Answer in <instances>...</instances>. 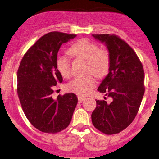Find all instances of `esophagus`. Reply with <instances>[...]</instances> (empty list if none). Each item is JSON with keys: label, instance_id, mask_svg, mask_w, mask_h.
I'll list each match as a JSON object with an SVG mask.
<instances>
[{"label": "esophagus", "instance_id": "esophagus-1", "mask_svg": "<svg viewBox=\"0 0 159 159\" xmlns=\"http://www.w3.org/2000/svg\"><path fill=\"white\" fill-rule=\"evenodd\" d=\"M85 100V98L83 97H78V102L82 103Z\"/></svg>", "mask_w": 159, "mask_h": 159}]
</instances>
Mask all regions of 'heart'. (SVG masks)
Wrapping results in <instances>:
<instances>
[{
    "label": "heart",
    "mask_w": 159,
    "mask_h": 159,
    "mask_svg": "<svg viewBox=\"0 0 159 159\" xmlns=\"http://www.w3.org/2000/svg\"><path fill=\"white\" fill-rule=\"evenodd\" d=\"M68 54L73 58L81 59L87 62L86 72L101 78L107 75L110 67L111 58L107 51L98 49L97 44L85 39L78 40L70 46ZM56 68L64 78L70 75V64L66 57L58 56L56 58ZM95 86V80L92 75L76 77L67 84V89L80 96H86Z\"/></svg>",
    "instance_id": "heart-1"
}]
</instances>
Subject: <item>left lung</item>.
Returning <instances> with one entry per match:
<instances>
[{
  "label": "left lung",
  "instance_id": "obj_1",
  "mask_svg": "<svg viewBox=\"0 0 159 159\" xmlns=\"http://www.w3.org/2000/svg\"><path fill=\"white\" fill-rule=\"evenodd\" d=\"M92 36L106 44L110 56L109 72L98 91L111 98L110 103L96 101L92 123L104 134H117L132 123L139 111L145 90L144 68L133 49L118 36Z\"/></svg>",
  "mask_w": 159,
  "mask_h": 159
}]
</instances>
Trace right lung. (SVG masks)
<instances>
[{"label": "right lung", "instance_id": "right-lung-1", "mask_svg": "<svg viewBox=\"0 0 159 159\" xmlns=\"http://www.w3.org/2000/svg\"><path fill=\"white\" fill-rule=\"evenodd\" d=\"M76 35L49 32L31 46L17 71V94L28 120L41 132L57 133L72 120L77 97L73 93L52 97L54 86L62 82L56 68L58 52L62 43Z\"/></svg>", "mask_w": 159, "mask_h": 159}]
</instances>
